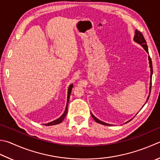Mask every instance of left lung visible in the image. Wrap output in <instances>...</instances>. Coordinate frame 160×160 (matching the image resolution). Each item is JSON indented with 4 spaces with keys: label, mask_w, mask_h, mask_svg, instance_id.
I'll list each match as a JSON object with an SVG mask.
<instances>
[{
    "label": "left lung",
    "mask_w": 160,
    "mask_h": 160,
    "mask_svg": "<svg viewBox=\"0 0 160 160\" xmlns=\"http://www.w3.org/2000/svg\"><path fill=\"white\" fill-rule=\"evenodd\" d=\"M133 39H134V40H135L136 42H138V44H140L142 46V47L144 48V50H146L148 52V46L146 45L147 42L146 41V40H145L144 37H143V35L142 34L141 32H140L139 31H136V32H135V36H134V38H133ZM148 59H149V63H150V71H151V74H150V78H151V77H152V60H151V58H150V56L148 57ZM151 80H152V78H151ZM151 85H152V81H150V89H151ZM149 97H150V96H149ZM149 97H148V98L147 101H148V100ZM91 115H92V117L94 118V120L96 122H97V123L103 124V125H108V126L110 125V124H109L103 122L98 120L97 118H95L94 116L92 114V113H91Z\"/></svg>",
    "instance_id": "8db88e82"
}]
</instances>
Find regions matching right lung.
I'll use <instances>...</instances> for the list:
<instances>
[{
  "label": "right lung",
  "instance_id": "1",
  "mask_svg": "<svg viewBox=\"0 0 160 160\" xmlns=\"http://www.w3.org/2000/svg\"><path fill=\"white\" fill-rule=\"evenodd\" d=\"M72 86L73 85L71 84V85L69 86L68 88V97H67V103H66V110L64 112H63V114L59 118H58L57 120H54V121H52L51 122H49L48 124H45V126H51V125H54V124H59L62 122L63 120V119L65 118V117L66 116V114H67V111H68V101H69V98H70V95H71V90L72 88Z\"/></svg>",
  "mask_w": 160,
  "mask_h": 160
}]
</instances>
